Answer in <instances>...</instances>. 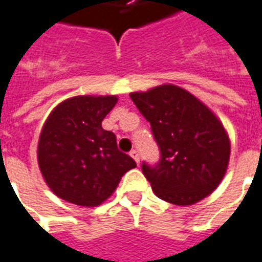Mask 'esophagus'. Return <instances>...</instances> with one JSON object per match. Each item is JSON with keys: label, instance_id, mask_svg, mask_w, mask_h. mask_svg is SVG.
Returning <instances> with one entry per match:
<instances>
[{"label": "esophagus", "instance_id": "obj_1", "mask_svg": "<svg viewBox=\"0 0 262 262\" xmlns=\"http://www.w3.org/2000/svg\"><path fill=\"white\" fill-rule=\"evenodd\" d=\"M129 156H131V158H133L134 160H135V162H137V165H138L139 163V154H138V150H131V152H129Z\"/></svg>", "mask_w": 262, "mask_h": 262}]
</instances>
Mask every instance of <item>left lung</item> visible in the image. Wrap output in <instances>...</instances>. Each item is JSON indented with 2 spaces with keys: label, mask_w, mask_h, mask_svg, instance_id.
I'll return each mask as SVG.
<instances>
[{
  "label": "left lung",
  "mask_w": 262,
  "mask_h": 262,
  "mask_svg": "<svg viewBox=\"0 0 262 262\" xmlns=\"http://www.w3.org/2000/svg\"><path fill=\"white\" fill-rule=\"evenodd\" d=\"M129 97L149 121L160 149L156 165L142 163L155 194L174 205H192L209 195L230 158V141L216 116L176 85L134 92Z\"/></svg>",
  "instance_id": "8db88e82"
}]
</instances>
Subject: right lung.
<instances>
[{
  "label": "right lung",
  "mask_w": 262,
  "mask_h": 262,
  "mask_svg": "<svg viewBox=\"0 0 262 262\" xmlns=\"http://www.w3.org/2000/svg\"><path fill=\"white\" fill-rule=\"evenodd\" d=\"M117 96H75L60 103L46 120L37 146L41 174L51 191L82 207H97L112 195L137 163L120 152L103 118Z\"/></svg>",
  "instance_id": "right-lung-1"
}]
</instances>
